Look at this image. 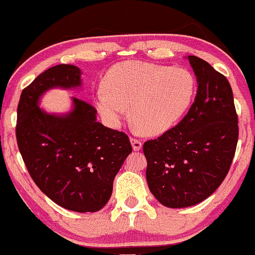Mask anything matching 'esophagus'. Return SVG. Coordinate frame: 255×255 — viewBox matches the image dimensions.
<instances>
[{
	"label": "esophagus",
	"instance_id": "esophagus-1",
	"mask_svg": "<svg viewBox=\"0 0 255 255\" xmlns=\"http://www.w3.org/2000/svg\"><path fill=\"white\" fill-rule=\"evenodd\" d=\"M130 142L134 150H140L141 147H142V142H141V140H137V138L135 137H130Z\"/></svg>",
	"mask_w": 255,
	"mask_h": 255
}]
</instances>
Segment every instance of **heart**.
Returning <instances> with one entry per match:
<instances>
[{"mask_svg": "<svg viewBox=\"0 0 255 255\" xmlns=\"http://www.w3.org/2000/svg\"><path fill=\"white\" fill-rule=\"evenodd\" d=\"M102 87L94 101L109 126H120L129 107L130 121L138 133L159 135L174 127L191 107L196 81L181 67L128 61L112 67Z\"/></svg>", "mask_w": 255, "mask_h": 255, "instance_id": "1", "label": "heart"}]
</instances>
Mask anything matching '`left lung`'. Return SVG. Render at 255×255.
<instances>
[{"label":"left lung","instance_id":"8db88e82","mask_svg":"<svg viewBox=\"0 0 255 255\" xmlns=\"http://www.w3.org/2000/svg\"><path fill=\"white\" fill-rule=\"evenodd\" d=\"M198 92L186 117L161 136L143 143L151 194L170 208L204 201L226 178L239 137L228 80L205 60L188 56Z\"/></svg>","mask_w":255,"mask_h":255}]
</instances>
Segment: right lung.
I'll return each instance as SVG.
<instances>
[{"mask_svg": "<svg viewBox=\"0 0 255 255\" xmlns=\"http://www.w3.org/2000/svg\"><path fill=\"white\" fill-rule=\"evenodd\" d=\"M80 86L81 70L72 64H57L40 74L22 90L16 140L38 188L61 207L85 213L107 204L131 144L124 131L96 121L98 111L81 99L72 98L74 108L66 115L38 107L48 89Z\"/></svg>", "mask_w": 255, "mask_h": 255, "instance_id": "right-lung-1", "label": "right lung"}]
</instances>
